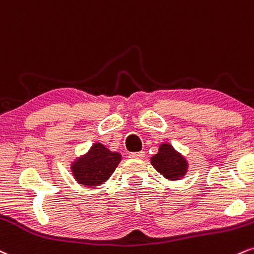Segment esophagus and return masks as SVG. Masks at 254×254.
I'll use <instances>...</instances> for the list:
<instances>
[{"label":"esophagus","mask_w":254,"mask_h":254,"mask_svg":"<svg viewBox=\"0 0 254 254\" xmlns=\"http://www.w3.org/2000/svg\"><path fill=\"white\" fill-rule=\"evenodd\" d=\"M128 157L132 158V159H142L145 157V152H132Z\"/></svg>","instance_id":"1"}]
</instances>
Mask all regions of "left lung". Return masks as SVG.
I'll list each match as a JSON object with an SVG mask.
<instances>
[{
  "label": "left lung",
  "mask_w": 254,
  "mask_h": 254,
  "mask_svg": "<svg viewBox=\"0 0 254 254\" xmlns=\"http://www.w3.org/2000/svg\"><path fill=\"white\" fill-rule=\"evenodd\" d=\"M151 164L159 174L171 181L180 180L187 171V162L184 158L169 144L160 146L159 152L152 157Z\"/></svg>",
  "instance_id": "1"
}]
</instances>
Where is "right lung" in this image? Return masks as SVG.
Segmentation results:
<instances>
[{
  "instance_id": "1",
  "label": "right lung",
  "mask_w": 254,
  "mask_h": 254,
  "mask_svg": "<svg viewBox=\"0 0 254 254\" xmlns=\"http://www.w3.org/2000/svg\"><path fill=\"white\" fill-rule=\"evenodd\" d=\"M120 160V153L109 151L102 144H95L86 156L73 164L74 178L83 186H100L112 176Z\"/></svg>"
}]
</instances>
